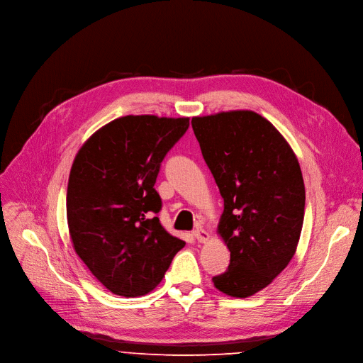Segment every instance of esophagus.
I'll use <instances>...</instances> for the list:
<instances>
[{
  "instance_id": "1",
  "label": "esophagus",
  "mask_w": 363,
  "mask_h": 363,
  "mask_svg": "<svg viewBox=\"0 0 363 363\" xmlns=\"http://www.w3.org/2000/svg\"><path fill=\"white\" fill-rule=\"evenodd\" d=\"M192 236L199 240V242H207L208 240V233L206 232L204 228H201V227H199V228H195L194 232H192Z\"/></svg>"
}]
</instances>
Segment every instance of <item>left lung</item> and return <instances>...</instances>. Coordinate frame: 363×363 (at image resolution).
Instances as JSON below:
<instances>
[{
    "instance_id": "1",
    "label": "left lung",
    "mask_w": 363,
    "mask_h": 363,
    "mask_svg": "<svg viewBox=\"0 0 363 363\" xmlns=\"http://www.w3.org/2000/svg\"><path fill=\"white\" fill-rule=\"evenodd\" d=\"M191 124L224 200L217 230L230 265L213 282L246 298L267 288L296 250L306 207L300 163L272 123L255 111L192 117Z\"/></svg>"
}]
</instances>
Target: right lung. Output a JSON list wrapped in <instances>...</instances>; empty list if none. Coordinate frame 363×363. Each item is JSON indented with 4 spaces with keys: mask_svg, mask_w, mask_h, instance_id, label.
Returning <instances> with one entry per match:
<instances>
[{
    "mask_svg": "<svg viewBox=\"0 0 363 363\" xmlns=\"http://www.w3.org/2000/svg\"><path fill=\"white\" fill-rule=\"evenodd\" d=\"M189 118L125 116L84 143L72 163L67 216L77 255L108 291L150 292L185 242L155 217L160 163L185 135Z\"/></svg>",
    "mask_w": 363,
    "mask_h": 363,
    "instance_id": "right-lung-1",
    "label": "right lung"
}]
</instances>
